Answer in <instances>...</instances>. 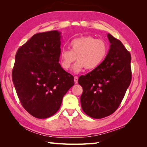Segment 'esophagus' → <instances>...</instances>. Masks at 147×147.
I'll return each instance as SVG.
<instances>
[{"instance_id":"1","label":"esophagus","mask_w":147,"mask_h":147,"mask_svg":"<svg viewBox=\"0 0 147 147\" xmlns=\"http://www.w3.org/2000/svg\"><path fill=\"white\" fill-rule=\"evenodd\" d=\"M78 77L77 76H75V77H74L75 84H77V83H78Z\"/></svg>"}]
</instances>
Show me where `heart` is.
<instances>
[{"instance_id":"heart-1","label":"heart","mask_w":147,"mask_h":147,"mask_svg":"<svg viewBox=\"0 0 147 147\" xmlns=\"http://www.w3.org/2000/svg\"><path fill=\"white\" fill-rule=\"evenodd\" d=\"M70 50L63 49L60 53L61 64L68 70L76 60L73 67L74 72L78 73L84 68L91 70L102 64L107 54V43L102 40L91 36H83L74 38L70 42Z\"/></svg>"}]
</instances>
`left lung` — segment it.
I'll return each instance as SVG.
<instances>
[{"label": "left lung", "mask_w": 147, "mask_h": 147, "mask_svg": "<svg viewBox=\"0 0 147 147\" xmlns=\"http://www.w3.org/2000/svg\"><path fill=\"white\" fill-rule=\"evenodd\" d=\"M107 37L111 45L104 61L78 81L83 88L80 100L83 112L96 119L117 110L132 79L130 53L119 40L110 34Z\"/></svg>", "instance_id": "obj_1"}]
</instances>
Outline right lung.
I'll return each mask as SVG.
<instances>
[{"mask_svg":"<svg viewBox=\"0 0 147 147\" xmlns=\"http://www.w3.org/2000/svg\"><path fill=\"white\" fill-rule=\"evenodd\" d=\"M61 37L57 30L36 34L15 55L13 83L21 105L37 118L55 114L74 84L73 75L59 63Z\"/></svg>","mask_w":147,"mask_h":147,"instance_id":"obj_1","label":"right lung"}]
</instances>
